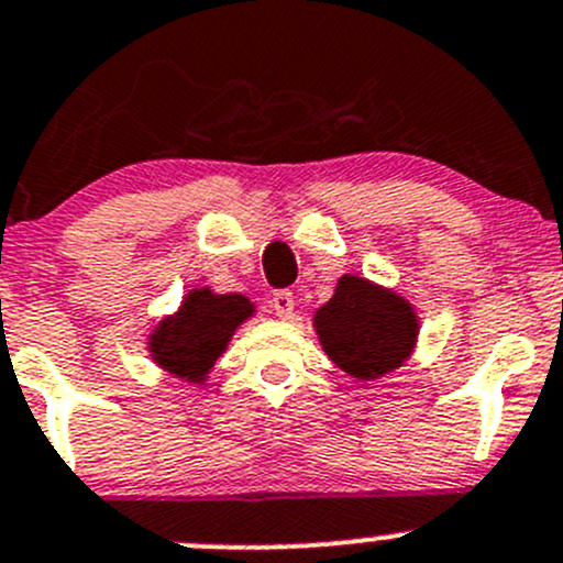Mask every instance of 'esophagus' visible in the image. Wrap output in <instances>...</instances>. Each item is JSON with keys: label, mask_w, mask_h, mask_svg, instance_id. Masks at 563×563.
<instances>
[{"label": "esophagus", "mask_w": 563, "mask_h": 563, "mask_svg": "<svg viewBox=\"0 0 563 563\" xmlns=\"http://www.w3.org/2000/svg\"><path fill=\"white\" fill-rule=\"evenodd\" d=\"M272 308H275V313L280 318H291L294 316V294L288 291V288H277V291L272 294Z\"/></svg>", "instance_id": "34e87169"}]
</instances>
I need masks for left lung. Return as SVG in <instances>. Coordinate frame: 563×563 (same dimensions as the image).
Instances as JSON below:
<instances>
[{
	"mask_svg": "<svg viewBox=\"0 0 563 563\" xmlns=\"http://www.w3.org/2000/svg\"><path fill=\"white\" fill-rule=\"evenodd\" d=\"M417 329L406 299L351 275L340 277L334 297L316 313V332L329 360L362 382L400 367L417 343Z\"/></svg>",
	"mask_w": 563,
	"mask_h": 563,
	"instance_id": "1",
	"label": "left lung"
}]
</instances>
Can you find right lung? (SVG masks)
<instances>
[{
    "mask_svg": "<svg viewBox=\"0 0 563 563\" xmlns=\"http://www.w3.org/2000/svg\"><path fill=\"white\" fill-rule=\"evenodd\" d=\"M250 316L253 305L242 294L220 297L209 288L192 291L181 302L179 313L161 321L150 340V351L163 371L187 382H203L234 329Z\"/></svg>",
    "mask_w": 563,
    "mask_h": 563,
    "instance_id": "1",
    "label": "right lung"
}]
</instances>
